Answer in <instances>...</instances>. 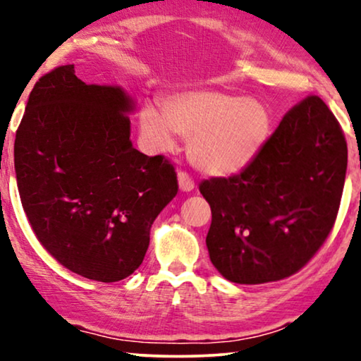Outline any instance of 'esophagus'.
<instances>
[{"label":"esophagus","instance_id":"esophagus-1","mask_svg":"<svg viewBox=\"0 0 361 361\" xmlns=\"http://www.w3.org/2000/svg\"><path fill=\"white\" fill-rule=\"evenodd\" d=\"M177 180H179V189H180L182 192H190V190H194L195 182H194V179H192V177H190L189 174H187V172L180 171L179 174H177Z\"/></svg>","mask_w":361,"mask_h":361}]
</instances>
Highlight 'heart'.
I'll list each match as a JSON object with an SVG mask.
<instances>
[{"mask_svg": "<svg viewBox=\"0 0 361 361\" xmlns=\"http://www.w3.org/2000/svg\"><path fill=\"white\" fill-rule=\"evenodd\" d=\"M162 112L146 105L140 126L147 145L171 151L177 135L189 137V157L212 176H231L250 166L269 133V115L259 102L224 92L176 93L162 102Z\"/></svg>", "mask_w": 361, "mask_h": 361, "instance_id": "obj_1", "label": "heart"}]
</instances>
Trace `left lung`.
<instances>
[{"mask_svg":"<svg viewBox=\"0 0 361 361\" xmlns=\"http://www.w3.org/2000/svg\"><path fill=\"white\" fill-rule=\"evenodd\" d=\"M345 172L342 126L317 95L305 97L240 174L200 182L212 209V264L238 284L298 273L334 228Z\"/></svg>","mask_w":361,"mask_h":361,"instance_id":"obj_1","label":"left lung"}]
</instances>
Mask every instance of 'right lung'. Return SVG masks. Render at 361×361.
Masks as SVG:
<instances>
[{
    "instance_id": "add662e5",
    "label": "right lung",
    "mask_w": 361,
    "mask_h": 361,
    "mask_svg": "<svg viewBox=\"0 0 361 361\" xmlns=\"http://www.w3.org/2000/svg\"><path fill=\"white\" fill-rule=\"evenodd\" d=\"M131 100L61 66L34 85L14 140L29 225L72 273L116 283L140 268L149 230L179 185L174 164L130 141Z\"/></svg>"
}]
</instances>
